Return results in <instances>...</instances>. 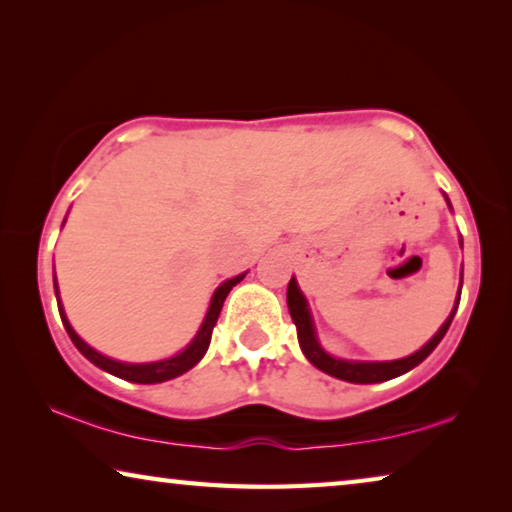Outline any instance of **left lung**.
Segmentation results:
<instances>
[{"label":"left lung","instance_id":"8db88e82","mask_svg":"<svg viewBox=\"0 0 512 512\" xmlns=\"http://www.w3.org/2000/svg\"><path fill=\"white\" fill-rule=\"evenodd\" d=\"M458 303H460V294H458ZM287 305H289L291 319H294V323H296L298 342H300V348H303L305 358L310 360L316 369L328 373V376L346 380V383H360V385L383 383V380L396 378L405 371L415 369L417 364L424 362L428 355L435 351V346L442 342V337L446 335V330H449L451 321H453V314H456V310H458V305L453 307L451 316L444 321V326L435 332V337L431 339V342H428L424 348H419V351L415 355H410V358L394 360V362H348V360L330 358V355L319 346V342H316L310 310H307L305 298H303V294H300V289H298L294 278L289 280V287H287Z\"/></svg>","mask_w":512,"mask_h":512}]
</instances>
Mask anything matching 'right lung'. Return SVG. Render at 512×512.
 <instances>
[{"label": "right lung", "instance_id": "add662e5", "mask_svg": "<svg viewBox=\"0 0 512 512\" xmlns=\"http://www.w3.org/2000/svg\"><path fill=\"white\" fill-rule=\"evenodd\" d=\"M246 278V273L237 275V278L232 280H225L221 287H218L214 291V298H212V305H209V312L205 316V321H202V326L198 330V335L193 342L184 348V351L180 355H175V358L170 360H161V362H150V364H125V362H116L111 358H104V355H100L97 351H93L91 346H88L84 339H81L75 330H72V326L66 319V312H63L61 307V300H59V312H61V321L63 326H66L68 335L72 339V344H75L79 348V353L84 355L86 360H91L95 367H100L104 371L113 373V376L123 378V380H129V383H141V385H152V383H164V380H170V378H177L182 376L184 371H189L191 367H196V364L202 360V355H205L209 342H212V332H214V326L218 321V314H221V307H223V300L227 298V294H230V289L234 285H239V282ZM54 289L56 294H59V287H56V280H54Z\"/></svg>", "mask_w": 512, "mask_h": 512}]
</instances>
